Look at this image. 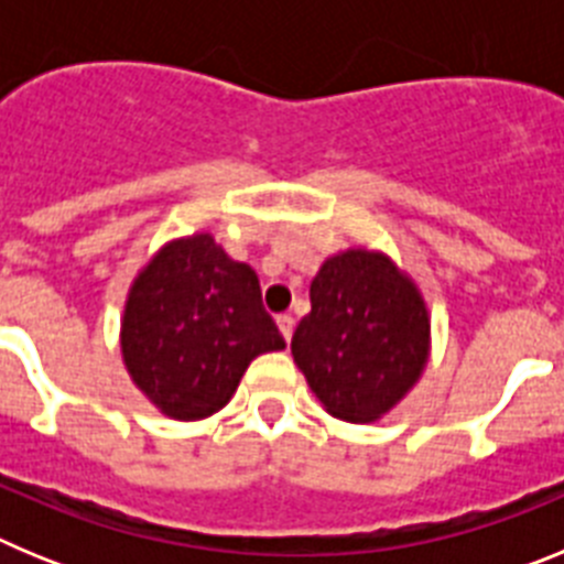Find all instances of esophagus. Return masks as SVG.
<instances>
[{
    "label": "esophagus",
    "mask_w": 564,
    "mask_h": 564,
    "mask_svg": "<svg viewBox=\"0 0 564 564\" xmlns=\"http://www.w3.org/2000/svg\"><path fill=\"white\" fill-rule=\"evenodd\" d=\"M276 325H279V333L285 336V341H291L293 325H296V322H293L291 313H282V316H276Z\"/></svg>",
    "instance_id": "esophagus-1"
}]
</instances>
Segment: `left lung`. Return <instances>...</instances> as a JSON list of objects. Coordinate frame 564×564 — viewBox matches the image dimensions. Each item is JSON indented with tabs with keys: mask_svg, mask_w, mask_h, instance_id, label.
<instances>
[{
	"mask_svg": "<svg viewBox=\"0 0 564 564\" xmlns=\"http://www.w3.org/2000/svg\"><path fill=\"white\" fill-rule=\"evenodd\" d=\"M291 352L333 417L370 423L421 378L430 313L390 257L352 248L318 268Z\"/></svg>",
	"mask_w": 564,
	"mask_h": 564,
	"instance_id": "obj_1",
	"label": "left lung"
}]
</instances>
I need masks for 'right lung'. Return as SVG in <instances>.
<instances>
[{
  "label": "right lung",
  "instance_id": "obj_1",
  "mask_svg": "<svg viewBox=\"0 0 564 564\" xmlns=\"http://www.w3.org/2000/svg\"><path fill=\"white\" fill-rule=\"evenodd\" d=\"M282 347L253 268L234 262L212 234L163 246L129 291L123 364L138 390L174 421L220 412L248 364Z\"/></svg>",
  "mask_w": 564,
  "mask_h": 564
}]
</instances>
